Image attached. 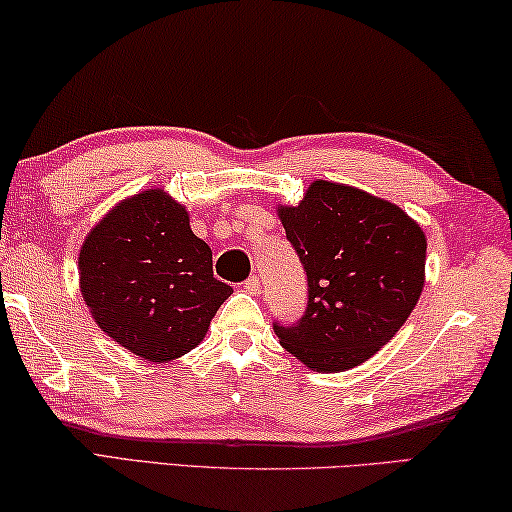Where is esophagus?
Here are the masks:
<instances>
[{"label": "esophagus", "instance_id": "obj_1", "mask_svg": "<svg viewBox=\"0 0 512 512\" xmlns=\"http://www.w3.org/2000/svg\"><path fill=\"white\" fill-rule=\"evenodd\" d=\"M242 288H245L247 292H258V288H261V281H258V276H249Z\"/></svg>", "mask_w": 512, "mask_h": 512}]
</instances>
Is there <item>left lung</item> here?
Masks as SVG:
<instances>
[{"label": "left lung", "mask_w": 512, "mask_h": 512, "mask_svg": "<svg viewBox=\"0 0 512 512\" xmlns=\"http://www.w3.org/2000/svg\"><path fill=\"white\" fill-rule=\"evenodd\" d=\"M276 215L308 276L306 315L274 326L281 347L315 372H345L395 338L420 301L426 236L388 199L317 179Z\"/></svg>", "instance_id": "8db88e82"}]
</instances>
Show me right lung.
<instances>
[{"instance_id": "obj_1", "label": "right lung", "mask_w": 512, "mask_h": 512, "mask_svg": "<svg viewBox=\"0 0 512 512\" xmlns=\"http://www.w3.org/2000/svg\"><path fill=\"white\" fill-rule=\"evenodd\" d=\"M79 288L99 329L149 363L195 349L233 292L213 276V251L192 233L188 208L163 188L122 199L92 226Z\"/></svg>"}]
</instances>
